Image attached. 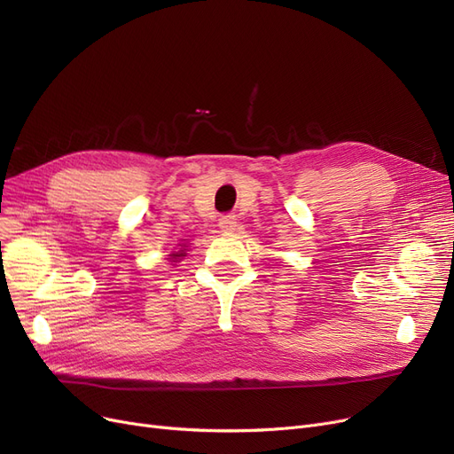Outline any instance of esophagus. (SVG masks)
Returning a JSON list of instances; mask_svg holds the SVG:
<instances>
[{"label":"esophagus","instance_id":"esophagus-1","mask_svg":"<svg viewBox=\"0 0 454 454\" xmlns=\"http://www.w3.org/2000/svg\"><path fill=\"white\" fill-rule=\"evenodd\" d=\"M237 226V219L233 217V215H224V217L219 219V228L223 231H233Z\"/></svg>","mask_w":454,"mask_h":454}]
</instances>
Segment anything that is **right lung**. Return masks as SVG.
<instances>
[{
	"label": "right lung",
	"mask_w": 454,
	"mask_h": 454,
	"mask_svg": "<svg viewBox=\"0 0 454 454\" xmlns=\"http://www.w3.org/2000/svg\"><path fill=\"white\" fill-rule=\"evenodd\" d=\"M180 248L178 250H175V252H171L169 255H167V261H169V265H175V263H178V261H182L185 255H187V245H178Z\"/></svg>",
	"instance_id": "add662e5"
}]
</instances>
